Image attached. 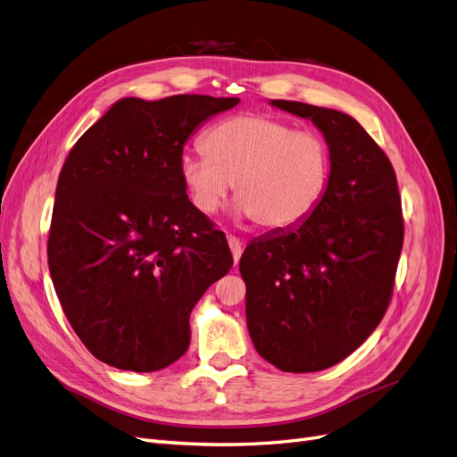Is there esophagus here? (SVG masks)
I'll use <instances>...</instances> for the list:
<instances>
[{
    "mask_svg": "<svg viewBox=\"0 0 457 457\" xmlns=\"http://www.w3.org/2000/svg\"><path fill=\"white\" fill-rule=\"evenodd\" d=\"M227 242H228V247H230V252H232L234 265H238V261L242 257V242L238 238H234V237H227Z\"/></svg>",
    "mask_w": 457,
    "mask_h": 457,
    "instance_id": "34e87169",
    "label": "esophagus"
}]
</instances>
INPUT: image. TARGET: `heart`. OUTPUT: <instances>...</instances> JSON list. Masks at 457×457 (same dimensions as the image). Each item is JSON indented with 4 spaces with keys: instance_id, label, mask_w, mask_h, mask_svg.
Listing matches in <instances>:
<instances>
[{
    "instance_id": "1",
    "label": "heart",
    "mask_w": 457,
    "mask_h": 457,
    "mask_svg": "<svg viewBox=\"0 0 457 457\" xmlns=\"http://www.w3.org/2000/svg\"><path fill=\"white\" fill-rule=\"evenodd\" d=\"M204 154L185 152L179 177L198 212L212 215L234 183L237 215L259 227L289 228L309 219L329 185L331 152L320 135L262 114L219 121L202 139Z\"/></svg>"
}]
</instances>
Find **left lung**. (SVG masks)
<instances>
[{
  "label": "left lung",
  "mask_w": 457,
  "mask_h": 457,
  "mask_svg": "<svg viewBox=\"0 0 457 457\" xmlns=\"http://www.w3.org/2000/svg\"><path fill=\"white\" fill-rule=\"evenodd\" d=\"M270 104L314 123L331 152V175L309 219L247 244L240 259L247 331L278 370L320 371L361 347L389 307L404 240L396 175L349 114Z\"/></svg>",
  "instance_id": "1"
}]
</instances>
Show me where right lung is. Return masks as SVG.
Masks as SVG:
<instances>
[{"label": "right lung", "instance_id": "add662e5", "mask_svg": "<svg viewBox=\"0 0 457 457\" xmlns=\"http://www.w3.org/2000/svg\"><path fill=\"white\" fill-rule=\"evenodd\" d=\"M237 96H126L68 154L47 257L54 292L101 362L156 371L188 349V318L232 267L225 234L187 196L179 158L190 135Z\"/></svg>", "mask_w": 457, "mask_h": 457}]
</instances>
